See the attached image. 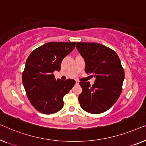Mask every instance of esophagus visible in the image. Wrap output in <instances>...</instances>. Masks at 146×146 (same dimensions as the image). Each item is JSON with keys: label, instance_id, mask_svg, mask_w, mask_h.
I'll use <instances>...</instances> for the list:
<instances>
[{"label": "esophagus", "instance_id": "1", "mask_svg": "<svg viewBox=\"0 0 146 146\" xmlns=\"http://www.w3.org/2000/svg\"><path fill=\"white\" fill-rule=\"evenodd\" d=\"M76 84H79V81H77V80H76Z\"/></svg>", "mask_w": 146, "mask_h": 146}]
</instances>
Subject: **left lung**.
I'll return each instance as SVG.
<instances>
[{"label": "left lung", "instance_id": "1", "mask_svg": "<svg viewBox=\"0 0 146 146\" xmlns=\"http://www.w3.org/2000/svg\"><path fill=\"white\" fill-rule=\"evenodd\" d=\"M76 48L84 58L85 72L96 78L93 86L80 82L81 107L91 114L106 111L116 102L122 92L124 71L116 53L98 43L77 42Z\"/></svg>", "mask_w": 146, "mask_h": 146}]
</instances>
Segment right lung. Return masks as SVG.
Segmentation results:
<instances>
[{
  "label": "right lung",
  "mask_w": 146,
  "mask_h": 146,
  "mask_svg": "<svg viewBox=\"0 0 146 146\" xmlns=\"http://www.w3.org/2000/svg\"><path fill=\"white\" fill-rule=\"evenodd\" d=\"M76 42H48L28 56L22 73V83L32 106L43 114H51L63 108V96L75 81L55 79L53 73L61 70V61L75 48Z\"/></svg>",
  "instance_id": "obj_1"
}]
</instances>
